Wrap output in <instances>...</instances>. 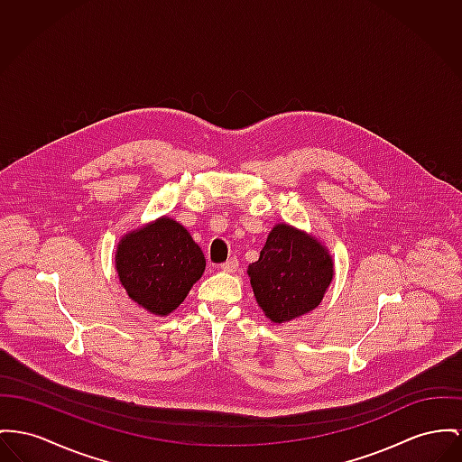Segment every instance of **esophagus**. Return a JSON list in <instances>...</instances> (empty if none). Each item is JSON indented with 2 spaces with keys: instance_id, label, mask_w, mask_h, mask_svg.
<instances>
[{
  "instance_id": "obj_1",
  "label": "esophagus",
  "mask_w": 462,
  "mask_h": 462,
  "mask_svg": "<svg viewBox=\"0 0 462 462\" xmlns=\"http://www.w3.org/2000/svg\"><path fill=\"white\" fill-rule=\"evenodd\" d=\"M238 266H240L238 259H236V257H231V259H227L226 263H222L218 268H220L222 272H226V273H235V272L238 270Z\"/></svg>"
}]
</instances>
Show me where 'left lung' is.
Instances as JSON below:
<instances>
[{
  "mask_svg": "<svg viewBox=\"0 0 462 462\" xmlns=\"http://www.w3.org/2000/svg\"><path fill=\"white\" fill-rule=\"evenodd\" d=\"M246 273L257 305L280 326L322 303L335 277V261L319 238L280 222Z\"/></svg>",
  "mask_w": 462,
  "mask_h": 462,
  "instance_id": "left-lung-1",
  "label": "left lung"
}]
</instances>
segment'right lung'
<instances>
[{
    "label": "right lung",
    "instance_id": "add662e5",
    "mask_svg": "<svg viewBox=\"0 0 462 462\" xmlns=\"http://www.w3.org/2000/svg\"><path fill=\"white\" fill-rule=\"evenodd\" d=\"M207 261L190 233L162 216L125 233L116 250V270L127 296L155 317L182 305Z\"/></svg>",
    "mask_w": 462,
    "mask_h": 462
}]
</instances>
